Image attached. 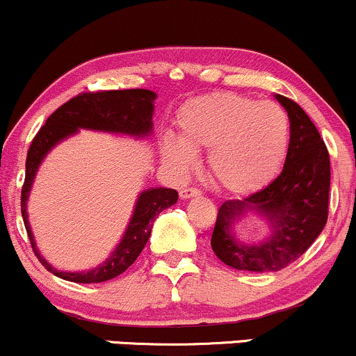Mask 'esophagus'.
I'll return each instance as SVG.
<instances>
[{
    "instance_id": "esophagus-1",
    "label": "esophagus",
    "mask_w": 356,
    "mask_h": 356,
    "mask_svg": "<svg viewBox=\"0 0 356 356\" xmlns=\"http://www.w3.org/2000/svg\"><path fill=\"white\" fill-rule=\"evenodd\" d=\"M200 194H202V192L195 189V187H186V189L181 191V199H191V197H197Z\"/></svg>"
}]
</instances>
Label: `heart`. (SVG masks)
<instances>
[{"label": "heart", "instance_id": "1", "mask_svg": "<svg viewBox=\"0 0 356 356\" xmlns=\"http://www.w3.org/2000/svg\"><path fill=\"white\" fill-rule=\"evenodd\" d=\"M177 127L181 137L167 134L162 140L165 161L186 172L195 165V151H209L212 179L230 194H252L268 186L290 145L285 111L237 92L187 101L179 109Z\"/></svg>", "mask_w": 356, "mask_h": 356}]
</instances>
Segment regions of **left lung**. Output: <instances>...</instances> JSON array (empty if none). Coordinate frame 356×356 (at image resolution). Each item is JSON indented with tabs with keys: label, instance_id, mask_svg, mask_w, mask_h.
Segmentation results:
<instances>
[{
	"label": "left lung",
	"instance_id": "1",
	"mask_svg": "<svg viewBox=\"0 0 356 356\" xmlns=\"http://www.w3.org/2000/svg\"><path fill=\"white\" fill-rule=\"evenodd\" d=\"M290 121V145L284 169L262 191L243 200H225L217 212L211 245L229 267L248 272H275L305 254L328 219L330 156L320 132L305 111L275 94ZM265 216L273 235L257 246L241 244L232 234L235 220L248 211Z\"/></svg>",
	"mask_w": 356,
	"mask_h": 356
}]
</instances>
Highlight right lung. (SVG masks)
Masks as SVG:
<instances>
[{
	"mask_svg": "<svg viewBox=\"0 0 356 356\" xmlns=\"http://www.w3.org/2000/svg\"><path fill=\"white\" fill-rule=\"evenodd\" d=\"M157 94L149 89H124V91H99L84 92L64 102L49 115L44 126L34 136L29 145L26 157V177H24L23 191H21V213H23L24 227L34 255L44 265L46 270L56 277L76 284H99L111 280L126 272L143 248L147 243L152 232V224L157 216L167 207L177 202L179 194L174 189L165 187H152L140 192L137 199L131 222L124 232L121 242L106 262L97 265L88 272H61L54 268L44 257H41L34 242L31 227H29L26 202L29 191L33 187L34 175L40 169L42 159L48 152L79 129H91L113 134H126L134 137H147L152 134V114L154 101Z\"/></svg>",
	"mask_w": 356,
	"mask_h": 356,
	"instance_id": "1",
	"label": "right lung"
}]
</instances>
